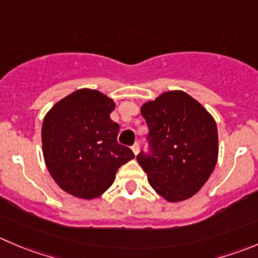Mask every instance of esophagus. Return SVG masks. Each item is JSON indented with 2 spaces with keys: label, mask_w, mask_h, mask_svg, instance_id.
<instances>
[{
  "label": "esophagus",
  "mask_w": 258,
  "mask_h": 258,
  "mask_svg": "<svg viewBox=\"0 0 258 258\" xmlns=\"http://www.w3.org/2000/svg\"><path fill=\"white\" fill-rule=\"evenodd\" d=\"M131 149H132V151H134V154H135V155L139 154V150H140V145H139V142H135L134 146H132Z\"/></svg>",
  "instance_id": "1"
}]
</instances>
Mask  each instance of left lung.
<instances>
[{"instance_id":"8db88e82","label":"left lung","mask_w":258,"mask_h":258,"mask_svg":"<svg viewBox=\"0 0 258 258\" xmlns=\"http://www.w3.org/2000/svg\"><path fill=\"white\" fill-rule=\"evenodd\" d=\"M151 155L137 161L152 189L170 203L186 201L202 189L218 160V130L213 116L182 91H167L145 102Z\"/></svg>"}]
</instances>
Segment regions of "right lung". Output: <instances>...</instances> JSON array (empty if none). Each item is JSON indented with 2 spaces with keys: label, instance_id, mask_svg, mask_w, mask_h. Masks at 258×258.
I'll return each mask as SVG.
<instances>
[{
  "label": "right lung",
  "instance_id": "obj_1",
  "mask_svg": "<svg viewBox=\"0 0 258 258\" xmlns=\"http://www.w3.org/2000/svg\"><path fill=\"white\" fill-rule=\"evenodd\" d=\"M113 99L82 88L60 99L44 117L42 155L54 181L79 199L98 198L113 184L116 172L135 157L118 145L119 126L109 114Z\"/></svg>",
  "mask_w": 258,
  "mask_h": 258
}]
</instances>
